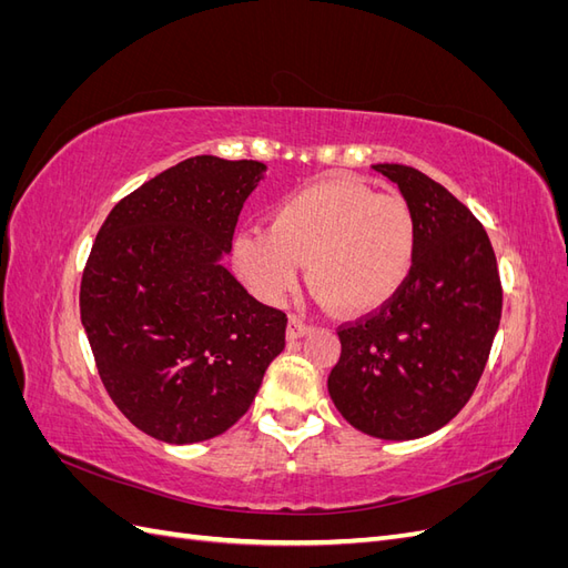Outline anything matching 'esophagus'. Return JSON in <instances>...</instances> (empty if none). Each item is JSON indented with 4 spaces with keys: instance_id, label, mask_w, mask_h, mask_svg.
<instances>
[{
    "instance_id": "34e87169",
    "label": "esophagus",
    "mask_w": 568,
    "mask_h": 568,
    "mask_svg": "<svg viewBox=\"0 0 568 568\" xmlns=\"http://www.w3.org/2000/svg\"><path fill=\"white\" fill-rule=\"evenodd\" d=\"M305 334H311V324H305L301 317H291L286 326V336L288 338H301Z\"/></svg>"
}]
</instances>
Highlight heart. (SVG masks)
Masks as SVG:
<instances>
[{
	"label": "heart",
	"mask_w": 568,
	"mask_h": 568,
	"mask_svg": "<svg viewBox=\"0 0 568 568\" xmlns=\"http://www.w3.org/2000/svg\"><path fill=\"white\" fill-rule=\"evenodd\" d=\"M417 257V217L400 194H376L346 175L274 203L267 232L234 239V265L255 296L282 303L303 265L341 313L369 315L400 294Z\"/></svg>",
	"instance_id": "heart-1"
}]
</instances>
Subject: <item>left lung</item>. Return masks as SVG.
<instances>
[{
	"label": "left lung",
	"mask_w": 568,
	"mask_h": 568,
	"mask_svg": "<svg viewBox=\"0 0 568 568\" xmlns=\"http://www.w3.org/2000/svg\"><path fill=\"white\" fill-rule=\"evenodd\" d=\"M372 168L415 211L417 257L388 305L338 326L329 395L363 434L409 440L438 432L469 403L500 326L503 284L467 205L417 168Z\"/></svg>",
	"instance_id": "8db88e82"
}]
</instances>
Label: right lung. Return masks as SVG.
<instances>
[{
    "label": "right lung",
    "instance_id": "right-lung-1",
    "mask_svg": "<svg viewBox=\"0 0 568 568\" xmlns=\"http://www.w3.org/2000/svg\"><path fill=\"white\" fill-rule=\"evenodd\" d=\"M257 161L194 156L120 199L80 284V317L111 400L165 443L225 434L284 351L286 313L220 263Z\"/></svg>",
    "mask_w": 568,
    "mask_h": 568
}]
</instances>
